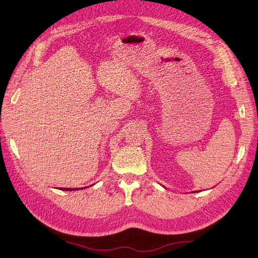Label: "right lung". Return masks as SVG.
<instances>
[{
	"mask_svg": "<svg viewBox=\"0 0 258 258\" xmlns=\"http://www.w3.org/2000/svg\"><path fill=\"white\" fill-rule=\"evenodd\" d=\"M81 189H83V188H81ZM60 190H63V191H75V190H78L77 188L76 189H70V188H60Z\"/></svg>",
	"mask_w": 258,
	"mask_h": 258,
	"instance_id": "right-lung-1",
	"label": "right lung"
}]
</instances>
